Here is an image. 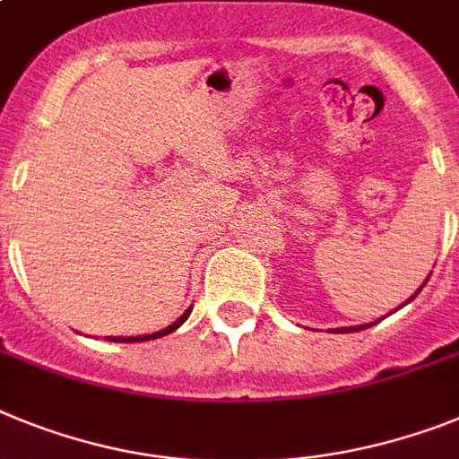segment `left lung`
Masks as SVG:
<instances>
[{"instance_id":"8db88e82","label":"left lung","mask_w":459,"mask_h":459,"mask_svg":"<svg viewBox=\"0 0 459 459\" xmlns=\"http://www.w3.org/2000/svg\"><path fill=\"white\" fill-rule=\"evenodd\" d=\"M425 283H427V281H425ZM425 283H422L420 288H425ZM418 292H420V290H418ZM418 292H416V295H418ZM416 295H413V297H416ZM413 297H411V299H413ZM411 299H409V301H411ZM409 301H406V304H409ZM371 325H376V323L359 325V327H336V330H332V332H359V330H367V327H371Z\"/></svg>"}]
</instances>
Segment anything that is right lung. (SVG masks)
<instances>
[{"label": "right lung", "instance_id": "add662e5", "mask_svg": "<svg viewBox=\"0 0 459 459\" xmlns=\"http://www.w3.org/2000/svg\"><path fill=\"white\" fill-rule=\"evenodd\" d=\"M190 311H192V308H187V311L183 313L181 318L176 320V323H171L169 327H164V330L155 332V334H143V336H108V342H117V343H132V342H151V339H160V336H164V334H171V332H174V330H178V327H181V325L186 323V320H187V316H190Z\"/></svg>", "mask_w": 459, "mask_h": 459}]
</instances>
